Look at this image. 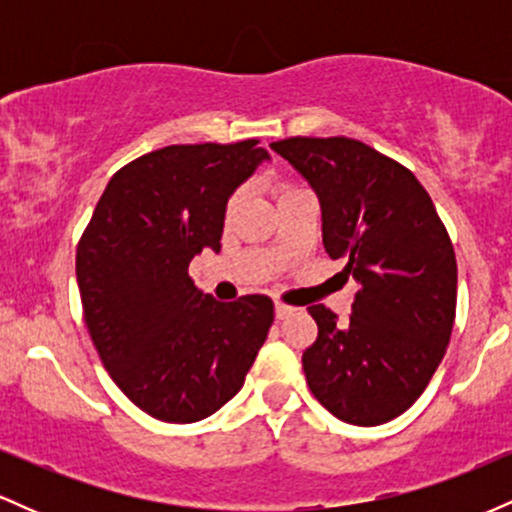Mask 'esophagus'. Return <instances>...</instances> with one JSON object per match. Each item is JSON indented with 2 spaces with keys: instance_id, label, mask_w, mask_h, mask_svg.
<instances>
[{
  "instance_id": "34e87169",
  "label": "esophagus",
  "mask_w": 512,
  "mask_h": 512,
  "mask_svg": "<svg viewBox=\"0 0 512 512\" xmlns=\"http://www.w3.org/2000/svg\"><path fill=\"white\" fill-rule=\"evenodd\" d=\"M274 313H276V320H284V317H289L293 313V308H291V305H286V303H276Z\"/></svg>"
}]
</instances>
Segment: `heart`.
<instances>
[{"mask_svg": "<svg viewBox=\"0 0 512 512\" xmlns=\"http://www.w3.org/2000/svg\"><path fill=\"white\" fill-rule=\"evenodd\" d=\"M289 190H296V187H293V185H286L284 190H281V195H284V192H289ZM238 204H240V192H233L231 199H228V207H226V209H228V211H236Z\"/></svg>", "mask_w": 512, "mask_h": 512, "instance_id": "obj_1", "label": "heart"}]
</instances>
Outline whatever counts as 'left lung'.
<instances>
[{
    "instance_id": "obj_1",
    "label": "left lung",
    "mask_w": 512,
    "mask_h": 512,
    "mask_svg": "<svg viewBox=\"0 0 512 512\" xmlns=\"http://www.w3.org/2000/svg\"><path fill=\"white\" fill-rule=\"evenodd\" d=\"M315 190L322 243L358 291L349 320L310 305V392L337 419L378 426L407 411L448 349L457 262L431 197L409 168L349 137L269 144Z\"/></svg>"
}]
</instances>
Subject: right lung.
Returning <instances> with one entry per match:
<instances>
[{
	"instance_id": "add662e5",
	"label": "right lung",
	"mask_w": 512,
	"mask_h": 512,
	"mask_svg": "<svg viewBox=\"0 0 512 512\" xmlns=\"http://www.w3.org/2000/svg\"><path fill=\"white\" fill-rule=\"evenodd\" d=\"M257 139L173 144L110 178L76 245L84 320L115 385L168 424H195L243 387L274 322L269 296L221 303L187 274L221 250L228 197L269 154Z\"/></svg>"
}]
</instances>
